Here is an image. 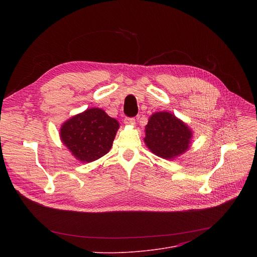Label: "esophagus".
Instances as JSON below:
<instances>
[{"label":"esophagus","mask_w":257,"mask_h":257,"mask_svg":"<svg viewBox=\"0 0 257 257\" xmlns=\"http://www.w3.org/2000/svg\"><path fill=\"white\" fill-rule=\"evenodd\" d=\"M124 123L126 125H134V123H136V118H134V117H125Z\"/></svg>","instance_id":"34e87169"}]
</instances>
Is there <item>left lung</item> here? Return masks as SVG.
<instances>
[{
    "instance_id": "1",
    "label": "left lung",
    "mask_w": 257,
    "mask_h": 257,
    "mask_svg": "<svg viewBox=\"0 0 257 257\" xmlns=\"http://www.w3.org/2000/svg\"><path fill=\"white\" fill-rule=\"evenodd\" d=\"M145 143L147 147L157 156L171 159L188 149L192 131L169 112H156L148 121Z\"/></svg>"
}]
</instances>
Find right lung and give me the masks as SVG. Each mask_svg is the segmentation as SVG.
Returning a JSON list of instances; mask_svg holds the SVG:
<instances>
[{
  "mask_svg": "<svg viewBox=\"0 0 257 257\" xmlns=\"http://www.w3.org/2000/svg\"><path fill=\"white\" fill-rule=\"evenodd\" d=\"M118 121L100 108H90L66 120L60 129L63 144L83 163H91L109 152Z\"/></svg>",
  "mask_w": 257,
  "mask_h": 257,
  "instance_id": "right-lung-1",
  "label": "right lung"
}]
</instances>
